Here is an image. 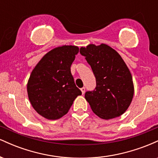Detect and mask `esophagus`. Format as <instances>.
Masks as SVG:
<instances>
[{"label":"esophagus","instance_id":"1","mask_svg":"<svg viewBox=\"0 0 158 158\" xmlns=\"http://www.w3.org/2000/svg\"><path fill=\"white\" fill-rule=\"evenodd\" d=\"M80 90H81V93H82V94H85V87L81 88Z\"/></svg>","mask_w":158,"mask_h":158}]
</instances>
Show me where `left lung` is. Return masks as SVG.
I'll return each mask as SVG.
<instances>
[{"label": "left lung", "instance_id": "obj_1", "mask_svg": "<svg viewBox=\"0 0 158 158\" xmlns=\"http://www.w3.org/2000/svg\"><path fill=\"white\" fill-rule=\"evenodd\" d=\"M80 53L91 67L97 81L95 89L85 94L93 112L103 119L121 116L129 107L135 91L131 72L122 57L106 44L82 47Z\"/></svg>", "mask_w": 158, "mask_h": 158}]
</instances>
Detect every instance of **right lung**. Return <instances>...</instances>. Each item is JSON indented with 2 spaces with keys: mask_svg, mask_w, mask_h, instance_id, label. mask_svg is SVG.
I'll return each mask as SVG.
<instances>
[{
  "mask_svg": "<svg viewBox=\"0 0 158 158\" xmlns=\"http://www.w3.org/2000/svg\"><path fill=\"white\" fill-rule=\"evenodd\" d=\"M79 50L72 45L52 49L32 70L27 82V94L32 106L44 118H61L68 113L76 98L81 95L70 72Z\"/></svg>",
  "mask_w": 158,
  "mask_h": 158,
  "instance_id": "1",
  "label": "right lung"
}]
</instances>
